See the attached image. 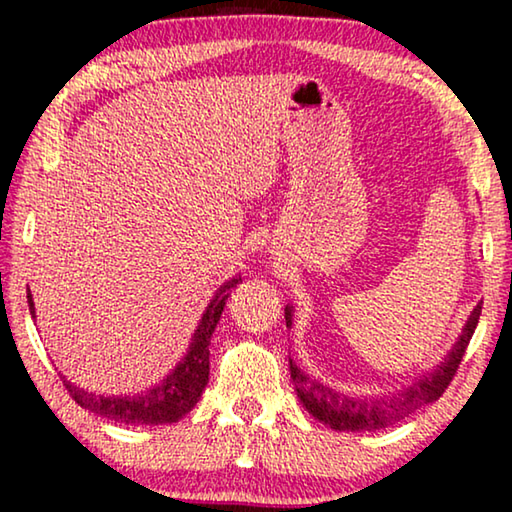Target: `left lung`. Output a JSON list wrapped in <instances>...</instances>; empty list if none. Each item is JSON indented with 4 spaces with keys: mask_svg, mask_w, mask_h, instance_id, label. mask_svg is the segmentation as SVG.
<instances>
[{
    "mask_svg": "<svg viewBox=\"0 0 512 512\" xmlns=\"http://www.w3.org/2000/svg\"><path fill=\"white\" fill-rule=\"evenodd\" d=\"M482 312V303L475 305V310L468 317L466 326L461 328L459 340L447 352L445 361L429 375H422L419 380L412 382V387L398 391V394L389 396H347L340 394L326 384L312 380L303 370L296 366V361L289 356L291 380L296 384V394L303 403V408L310 412L314 419L331 426L335 431H377L387 429L391 424L403 422L412 412H417L424 405L438 401L450 387L454 373H457L461 359H464L468 342H471L475 326H478ZM286 326H291L293 310L286 305L284 310Z\"/></svg>",
    "mask_w": 512,
    "mask_h": 512,
    "instance_id": "left-lung-1",
    "label": "left lung"
}]
</instances>
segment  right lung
Here are the masks:
<instances>
[{"label":"right lung","mask_w":512,"mask_h":512,"mask_svg":"<svg viewBox=\"0 0 512 512\" xmlns=\"http://www.w3.org/2000/svg\"><path fill=\"white\" fill-rule=\"evenodd\" d=\"M240 277H233L216 291V296L209 300L205 314H202L198 328H195L191 345L184 359L177 363L165 380H160L156 387L142 391L135 396H95L93 391L79 389L76 384L67 382L62 377L69 396L74 398L81 408H86L95 415L107 417L111 422L121 424H174L179 422L186 412L195 408L200 401L202 391L209 382V340L216 324H219L223 307L230 296V289L240 284ZM30 314L34 317V300L32 293H27Z\"/></svg>","instance_id":"add662e5"}]
</instances>
